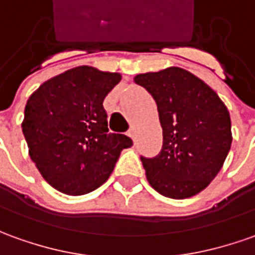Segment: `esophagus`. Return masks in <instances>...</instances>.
Here are the masks:
<instances>
[{
	"label": "esophagus",
	"instance_id": "obj_1",
	"mask_svg": "<svg viewBox=\"0 0 255 255\" xmlns=\"http://www.w3.org/2000/svg\"><path fill=\"white\" fill-rule=\"evenodd\" d=\"M128 134H129V136H130V137L133 138V140H136V130H134L133 128H130V129H129V131H128Z\"/></svg>",
	"mask_w": 255,
	"mask_h": 255
}]
</instances>
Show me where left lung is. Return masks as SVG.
Wrapping results in <instances>:
<instances>
[{"mask_svg":"<svg viewBox=\"0 0 255 255\" xmlns=\"http://www.w3.org/2000/svg\"><path fill=\"white\" fill-rule=\"evenodd\" d=\"M134 82L155 100L162 126L159 154L140 157L148 183L165 197L196 196L231 150L229 111L208 84L178 66L141 73Z\"/></svg>","mask_w":255,"mask_h":255,"instance_id":"1","label":"left lung"}]
</instances>
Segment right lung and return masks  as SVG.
<instances>
[{"instance_id": "add662e5", "label": "right lung", "mask_w": 255, "mask_h": 255, "mask_svg": "<svg viewBox=\"0 0 255 255\" xmlns=\"http://www.w3.org/2000/svg\"><path fill=\"white\" fill-rule=\"evenodd\" d=\"M119 73L77 66L47 80L24 107L22 124L31 161L48 183L82 196L107 182L130 137L108 130L104 98Z\"/></svg>"}]
</instances>
